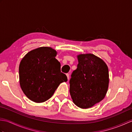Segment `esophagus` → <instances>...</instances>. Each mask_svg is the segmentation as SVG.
Here are the masks:
<instances>
[{"mask_svg": "<svg viewBox=\"0 0 132 132\" xmlns=\"http://www.w3.org/2000/svg\"><path fill=\"white\" fill-rule=\"evenodd\" d=\"M66 76H67V77H68V80L69 79V78H70V76H69V74H66Z\"/></svg>", "mask_w": 132, "mask_h": 132, "instance_id": "esophagus-1", "label": "esophagus"}]
</instances>
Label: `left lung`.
Returning a JSON list of instances; mask_svg holds the SVG:
<instances>
[{"instance_id": "left-lung-1", "label": "left lung", "mask_w": 132, "mask_h": 132, "mask_svg": "<svg viewBox=\"0 0 132 132\" xmlns=\"http://www.w3.org/2000/svg\"><path fill=\"white\" fill-rule=\"evenodd\" d=\"M78 58L77 69L69 81L70 93L75 105L88 108L104 98L108 87V69L94 54H80Z\"/></svg>"}]
</instances>
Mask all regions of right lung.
Masks as SVG:
<instances>
[{"mask_svg":"<svg viewBox=\"0 0 132 132\" xmlns=\"http://www.w3.org/2000/svg\"><path fill=\"white\" fill-rule=\"evenodd\" d=\"M57 52L50 47H41L28 53L19 66V78L24 94L36 103L50 99L66 75L61 71Z\"/></svg>","mask_w":132,"mask_h":132,"instance_id":"1","label":"right lung"}]
</instances>
